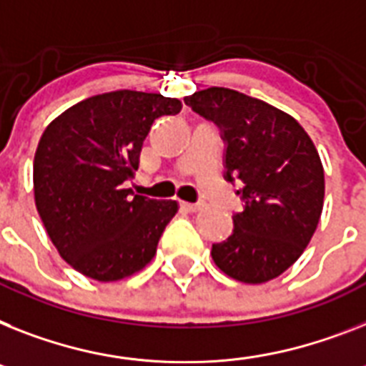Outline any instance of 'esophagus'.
<instances>
[{"mask_svg": "<svg viewBox=\"0 0 366 366\" xmlns=\"http://www.w3.org/2000/svg\"><path fill=\"white\" fill-rule=\"evenodd\" d=\"M181 207L189 213H196V211L202 209V204H190V202H181Z\"/></svg>", "mask_w": 366, "mask_h": 366, "instance_id": "1", "label": "esophagus"}]
</instances>
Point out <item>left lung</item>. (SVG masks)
Here are the masks:
<instances>
[{"instance_id":"obj_1","label":"left lung","mask_w":366,"mask_h":366,"mask_svg":"<svg viewBox=\"0 0 366 366\" xmlns=\"http://www.w3.org/2000/svg\"><path fill=\"white\" fill-rule=\"evenodd\" d=\"M185 104L219 127L226 181L243 183V211L230 237L213 244V262L247 285L279 277L303 254L324 207V166L310 136L286 112L228 87L196 92Z\"/></svg>"}]
</instances>
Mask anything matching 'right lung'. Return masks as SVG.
I'll list each match as a JSON object with an SVG mask.
<instances>
[{"instance_id":"1","label":"right lung","mask_w":366,"mask_h":366,"mask_svg":"<svg viewBox=\"0 0 366 366\" xmlns=\"http://www.w3.org/2000/svg\"><path fill=\"white\" fill-rule=\"evenodd\" d=\"M181 101L159 93H102L44 129L33 161L35 205L54 247L78 273L114 282L144 269L177 202L132 194L142 144L157 117Z\"/></svg>"}]
</instances>
